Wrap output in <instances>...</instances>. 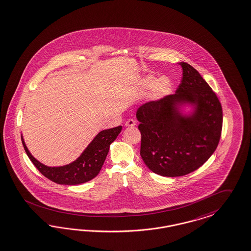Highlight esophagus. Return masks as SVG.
Returning a JSON list of instances; mask_svg holds the SVG:
<instances>
[{"mask_svg": "<svg viewBox=\"0 0 251 251\" xmlns=\"http://www.w3.org/2000/svg\"><path fill=\"white\" fill-rule=\"evenodd\" d=\"M135 125H136V121L134 119H128L125 124L126 126H134Z\"/></svg>", "mask_w": 251, "mask_h": 251, "instance_id": "34e87169", "label": "esophagus"}]
</instances>
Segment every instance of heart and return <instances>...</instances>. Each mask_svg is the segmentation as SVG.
Wrapping results in <instances>:
<instances>
[{"mask_svg":"<svg viewBox=\"0 0 251 251\" xmlns=\"http://www.w3.org/2000/svg\"><path fill=\"white\" fill-rule=\"evenodd\" d=\"M143 86L146 89L152 88L151 97L154 100H160L165 99L167 96L171 93L173 84L169 78L162 77L159 80L157 77L153 75H148L143 79Z\"/></svg>","mask_w":251,"mask_h":251,"instance_id":"heart-1","label":"heart"}]
</instances>
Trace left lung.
I'll return each instance as SVG.
<instances>
[{
    "label": "left lung",
    "instance_id": "8db88e82",
    "mask_svg": "<svg viewBox=\"0 0 251 251\" xmlns=\"http://www.w3.org/2000/svg\"><path fill=\"white\" fill-rule=\"evenodd\" d=\"M178 64L182 77L176 94L145 103L137 111L140 156L160 176H184L202 167L217 149L223 129L217 95L194 67ZM183 102L195 106L192 116L178 111L177 105Z\"/></svg>",
    "mask_w": 251,
    "mask_h": 251
}]
</instances>
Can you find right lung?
I'll use <instances>...</instances> for the list:
<instances>
[{"label": "right lung", "instance_id": "right-lung-1", "mask_svg": "<svg viewBox=\"0 0 251 251\" xmlns=\"http://www.w3.org/2000/svg\"><path fill=\"white\" fill-rule=\"evenodd\" d=\"M122 126L100 131L84 152L75 162L63 167H47L33 157L28 151L23 137V147L28 158L38 170L48 179L57 184L76 185L91 180L100 173L110 150V145L121 132Z\"/></svg>", "mask_w": 251, "mask_h": 251}]
</instances>
